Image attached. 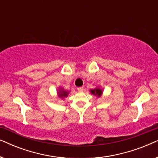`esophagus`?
I'll return each instance as SVG.
<instances>
[{
  "label": "esophagus",
  "mask_w": 158,
  "mask_h": 158,
  "mask_svg": "<svg viewBox=\"0 0 158 158\" xmlns=\"http://www.w3.org/2000/svg\"><path fill=\"white\" fill-rule=\"evenodd\" d=\"M77 90H78V91H83V87L77 88Z\"/></svg>",
  "instance_id": "1"
}]
</instances>
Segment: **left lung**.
I'll return each mask as SVG.
<instances>
[{
    "label": "left lung",
    "instance_id": "1",
    "mask_svg": "<svg viewBox=\"0 0 158 158\" xmlns=\"http://www.w3.org/2000/svg\"><path fill=\"white\" fill-rule=\"evenodd\" d=\"M90 92H91L92 94L95 95V96H98V97L101 96L102 94V90L100 89V88H95V89L90 90Z\"/></svg>",
    "mask_w": 158,
    "mask_h": 158
}]
</instances>
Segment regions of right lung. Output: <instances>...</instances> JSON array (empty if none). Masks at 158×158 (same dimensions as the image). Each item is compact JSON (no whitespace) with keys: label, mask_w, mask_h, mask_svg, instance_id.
<instances>
[{"label":"right lung","mask_w":158,"mask_h":158,"mask_svg":"<svg viewBox=\"0 0 158 158\" xmlns=\"http://www.w3.org/2000/svg\"><path fill=\"white\" fill-rule=\"evenodd\" d=\"M58 94H59L60 98H64V97L68 96V93L66 92L65 90L60 89V90H59V92H58Z\"/></svg>","instance_id":"right-lung-1"}]
</instances>
